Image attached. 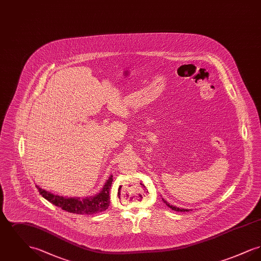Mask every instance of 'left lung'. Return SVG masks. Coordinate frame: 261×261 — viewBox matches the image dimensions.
<instances>
[{
	"label": "left lung",
	"mask_w": 261,
	"mask_h": 261,
	"mask_svg": "<svg viewBox=\"0 0 261 261\" xmlns=\"http://www.w3.org/2000/svg\"><path fill=\"white\" fill-rule=\"evenodd\" d=\"M163 201H164V202L166 203V205H167V206H169V207H170L171 210H173V211H183V212H185V211H189V210H184V208H179V207H176V206H173V205H170V204H169V203H167V202H166V201H165L164 199H163Z\"/></svg>",
	"instance_id": "obj_1"
}]
</instances>
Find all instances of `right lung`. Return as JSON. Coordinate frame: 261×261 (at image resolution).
<instances>
[{
	"label": "right lung",
	"mask_w": 261,
	"mask_h": 261,
	"mask_svg": "<svg viewBox=\"0 0 261 261\" xmlns=\"http://www.w3.org/2000/svg\"><path fill=\"white\" fill-rule=\"evenodd\" d=\"M112 184V176L111 175L99 194L93 198L87 199L64 198L54 195L50 192L41 189L39 186L36 187L43 198L49 200L53 204L61 207L63 211L76 214H95L107 211L110 206V191Z\"/></svg>",
	"instance_id": "right-lung-1"
}]
</instances>
